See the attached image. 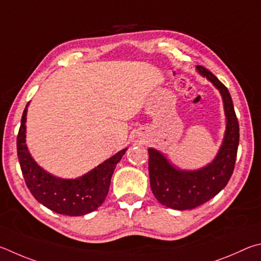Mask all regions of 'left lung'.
Returning <instances> with one entry per match:
<instances>
[{
    "mask_svg": "<svg viewBox=\"0 0 261 261\" xmlns=\"http://www.w3.org/2000/svg\"><path fill=\"white\" fill-rule=\"evenodd\" d=\"M219 90L226 117V130L217 156L198 170H181L163 152L149 148L150 187L159 203L173 210H191L213 198L227 186L232 174L240 142V126L228 89L218 77L203 66H196Z\"/></svg>",
    "mask_w": 261,
    "mask_h": 261,
    "instance_id": "obj_1",
    "label": "left lung"
}]
</instances>
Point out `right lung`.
Instances as JSON below:
<instances>
[{
  "label": "right lung",
  "mask_w": 261,
  "mask_h": 261,
  "mask_svg": "<svg viewBox=\"0 0 261 261\" xmlns=\"http://www.w3.org/2000/svg\"><path fill=\"white\" fill-rule=\"evenodd\" d=\"M29 105L30 103H27L22 112L17 136V152L22 175L31 194L43 206L64 216L80 217L97 210L107 197L114 168L121 161L127 148L75 179L55 176L34 161L27 148L26 116Z\"/></svg>",
  "instance_id": "right-lung-1"
}]
</instances>
